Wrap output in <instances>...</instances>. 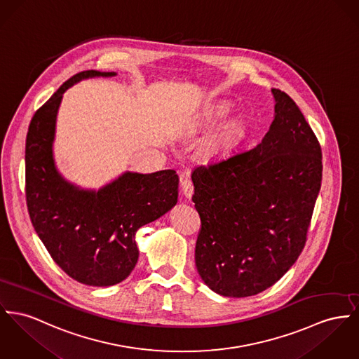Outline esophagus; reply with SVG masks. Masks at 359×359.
I'll return each instance as SVG.
<instances>
[{
	"instance_id": "34e87169",
	"label": "esophagus",
	"mask_w": 359,
	"mask_h": 359,
	"mask_svg": "<svg viewBox=\"0 0 359 359\" xmlns=\"http://www.w3.org/2000/svg\"><path fill=\"white\" fill-rule=\"evenodd\" d=\"M181 191H182L184 196H185L187 198H191V194H193V191H194V187H193V182H191V180H188V178L182 180V182H181Z\"/></svg>"
}]
</instances>
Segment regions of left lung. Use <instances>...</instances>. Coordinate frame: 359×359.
<instances>
[{"instance_id": "8db88e82", "label": "left lung", "mask_w": 359, "mask_h": 359, "mask_svg": "<svg viewBox=\"0 0 359 359\" xmlns=\"http://www.w3.org/2000/svg\"><path fill=\"white\" fill-rule=\"evenodd\" d=\"M272 94L275 118L259 145L191 172L197 272L223 297L256 295L286 273L306 243L321 188L311 125L286 93Z\"/></svg>"}]
</instances>
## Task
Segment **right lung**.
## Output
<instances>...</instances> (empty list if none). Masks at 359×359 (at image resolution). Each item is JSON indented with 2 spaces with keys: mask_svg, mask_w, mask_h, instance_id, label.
<instances>
[{
  "mask_svg": "<svg viewBox=\"0 0 359 359\" xmlns=\"http://www.w3.org/2000/svg\"><path fill=\"white\" fill-rule=\"evenodd\" d=\"M114 74L72 76L35 111L25 140V198L32 226L55 264L87 286L126 279L139 259L136 231L165 215L178 197L174 170L128 171L94 191L73 187L54 166L51 147L62 94L81 79Z\"/></svg>",
  "mask_w": 359,
  "mask_h": 359,
  "instance_id": "obj_1",
  "label": "right lung"
}]
</instances>
